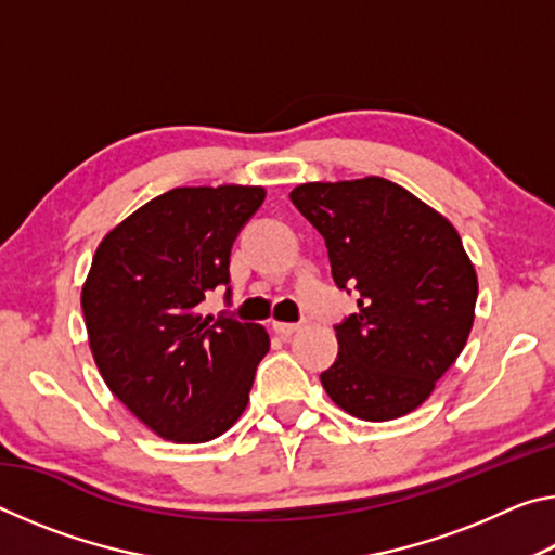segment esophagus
<instances>
[{
    "instance_id": "esophagus-1",
    "label": "esophagus",
    "mask_w": 555,
    "mask_h": 555,
    "mask_svg": "<svg viewBox=\"0 0 555 555\" xmlns=\"http://www.w3.org/2000/svg\"><path fill=\"white\" fill-rule=\"evenodd\" d=\"M274 333L276 335H281V337H288V335H294L296 331H300V325L298 323H281V321H274Z\"/></svg>"
}]
</instances>
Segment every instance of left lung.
I'll list each match as a JSON object with an SVG mask.
<instances>
[{
	"mask_svg": "<svg viewBox=\"0 0 555 555\" xmlns=\"http://www.w3.org/2000/svg\"><path fill=\"white\" fill-rule=\"evenodd\" d=\"M291 203L323 234L333 279L360 311L337 331L321 374L337 406L391 421L424 403L467 343L477 274L457 230L406 188L379 176L304 183Z\"/></svg>",
	"mask_w": 555,
	"mask_h": 555,
	"instance_id": "left-lung-1",
	"label": "left lung"
}]
</instances>
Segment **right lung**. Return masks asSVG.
I'll return each instance as SVG.
<instances>
[{
    "label": "right lung",
    "mask_w": 555,
    "mask_h": 555,
    "mask_svg": "<svg viewBox=\"0 0 555 555\" xmlns=\"http://www.w3.org/2000/svg\"><path fill=\"white\" fill-rule=\"evenodd\" d=\"M264 195L259 185L173 188L109 230L92 257L80 304L98 370L173 443L222 436L247 409L269 352L261 325L201 308L208 291L230 284L232 244Z\"/></svg>",
    "instance_id": "1"
}]
</instances>
